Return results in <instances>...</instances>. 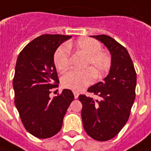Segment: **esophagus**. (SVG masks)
I'll return each mask as SVG.
<instances>
[{"label": "esophagus", "instance_id": "obj_1", "mask_svg": "<svg viewBox=\"0 0 151 151\" xmlns=\"http://www.w3.org/2000/svg\"><path fill=\"white\" fill-rule=\"evenodd\" d=\"M73 95H74V97H75V99H77V98L78 97L79 93L78 92V91H73Z\"/></svg>", "mask_w": 151, "mask_h": 151}]
</instances>
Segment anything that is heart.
Here are the masks:
<instances>
[{
  "instance_id": "obj_1",
  "label": "heart",
  "mask_w": 151,
  "mask_h": 151,
  "mask_svg": "<svg viewBox=\"0 0 151 151\" xmlns=\"http://www.w3.org/2000/svg\"><path fill=\"white\" fill-rule=\"evenodd\" d=\"M75 49L86 54L82 70H71L61 78L62 86L66 89L79 91L93 83L95 77L101 78L112 66V56L107 50H102L100 42L93 38H80L74 44ZM70 45H61L54 53V65L58 71L65 72L70 65Z\"/></svg>"
}]
</instances>
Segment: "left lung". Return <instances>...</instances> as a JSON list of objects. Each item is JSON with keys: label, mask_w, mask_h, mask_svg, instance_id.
<instances>
[{"label": "left lung", "mask_w": 151, "mask_h": 151, "mask_svg": "<svg viewBox=\"0 0 151 151\" xmlns=\"http://www.w3.org/2000/svg\"><path fill=\"white\" fill-rule=\"evenodd\" d=\"M107 46L112 55L109 75L87 89L99 100L80 95L82 119L86 132L94 140L112 139L124 127L136 97L137 73L127 49L111 37L92 36Z\"/></svg>", "instance_id": "1"}]
</instances>
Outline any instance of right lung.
<instances>
[{
  "instance_id": "obj_1",
  "label": "right lung",
  "mask_w": 151,
  "mask_h": 151,
  "mask_svg": "<svg viewBox=\"0 0 151 151\" xmlns=\"http://www.w3.org/2000/svg\"><path fill=\"white\" fill-rule=\"evenodd\" d=\"M70 37L60 34L39 36L21 50L17 59L13 78L14 104L24 127L36 137L46 139L57 134L74 99L68 89L53 99L49 96L60 83L54 53Z\"/></svg>"
}]
</instances>
